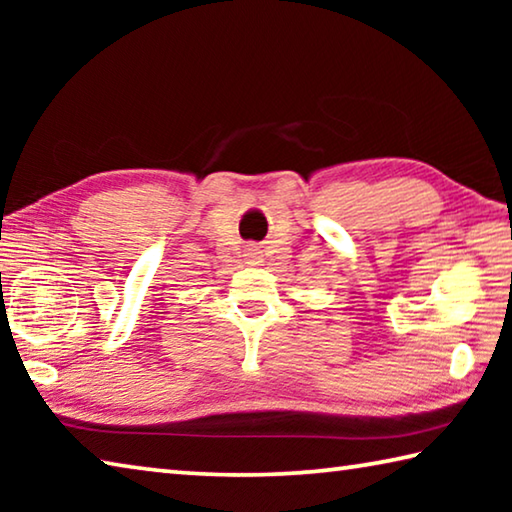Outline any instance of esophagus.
<instances>
[{"mask_svg":"<svg viewBox=\"0 0 512 512\" xmlns=\"http://www.w3.org/2000/svg\"><path fill=\"white\" fill-rule=\"evenodd\" d=\"M246 259H250V262L257 264L259 259H262V255H259V248L257 246H248L246 248Z\"/></svg>","mask_w":512,"mask_h":512,"instance_id":"obj_1","label":"esophagus"}]
</instances>
